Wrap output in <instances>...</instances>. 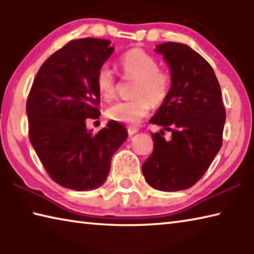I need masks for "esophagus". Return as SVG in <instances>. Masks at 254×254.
Returning <instances> with one entry per match:
<instances>
[{"mask_svg":"<svg viewBox=\"0 0 254 254\" xmlns=\"http://www.w3.org/2000/svg\"><path fill=\"white\" fill-rule=\"evenodd\" d=\"M136 132H137V128H136V127H127V133H128V135H133V134H135Z\"/></svg>","mask_w":254,"mask_h":254,"instance_id":"esophagus-1","label":"esophagus"}]
</instances>
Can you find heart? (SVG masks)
Wrapping results in <instances>:
<instances>
[{"mask_svg":"<svg viewBox=\"0 0 254 254\" xmlns=\"http://www.w3.org/2000/svg\"><path fill=\"white\" fill-rule=\"evenodd\" d=\"M123 76L137 80L132 101L118 102L111 105L106 115L113 121L136 124L149 114L151 103L160 105L167 100L171 87L168 72L159 69L158 60L152 55L141 49H132L120 59ZM97 92L105 101L113 100L117 95V78L114 71L103 65L96 72Z\"/></svg>","mask_w":254,"mask_h":254,"instance_id":"obj_1","label":"heart"}]
</instances>
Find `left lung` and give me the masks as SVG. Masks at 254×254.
<instances>
[{
  "mask_svg": "<svg viewBox=\"0 0 254 254\" xmlns=\"http://www.w3.org/2000/svg\"><path fill=\"white\" fill-rule=\"evenodd\" d=\"M169 65L171 87L150 120L163 130L152 133L153 151L142 165L150 186L161 191L190 188L209 168L223 142L226 113L212 66L190 47L166 42L154 49ZM165 130L172 137H163Z\"/></svg>",
  "mask_w": 254,
  "mask_h": 254,
  "instance_id": "obj_1",
  "label": "left lung"
}]
</instances>
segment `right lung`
Here are the masks:
<instances>
[{
    "label": "right lung",
    "mask_w": 254,
    "mask_h": 254,
    "mask_svg": "<svg viewBox=\"0 0 254 254\" xmlns=\"http://www.w3.org/2000/svg\"><path fill=\"white\" fill-rule=\"evenodd\" d=\"M111 41L72 40L42 64L27 101L29 139L50 178L77 191L100 187L127 132L117 121L93 134L86 120L100 118L98 68L114 51Z\"/></svg>",
    "instance_id": "1"
}]
</instances>
